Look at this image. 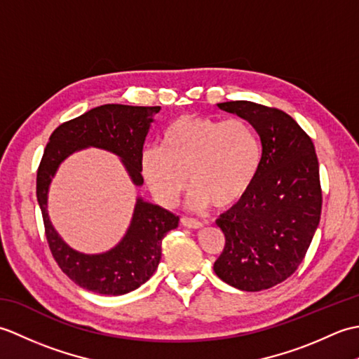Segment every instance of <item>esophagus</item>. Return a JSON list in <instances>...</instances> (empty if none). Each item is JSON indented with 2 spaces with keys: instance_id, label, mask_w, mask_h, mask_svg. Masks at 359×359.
I'll list each match as a JSON object with an SVG mask.
<instances>
[{
  "instance_id": "34e87169",
  "label": "esophagus",
  "mask_w": 359,
  "mask_h": 359,
  "mask_svg": "<svg viewBox=\"0 0 359 359\" xmlns=\"http://www.w3.org/2000/svg\"><path fill=\"white\" fill-rule=\"evenodd\" d=\"M182 225L187 226V228H191V230H199V228H202V222H199V220L196 219H191V217H182Z\"/></svg>"
}]
</instances>
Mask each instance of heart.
<instances>
[{"label":"heart","mask_w":359,"mask_h":359,"mask_svg":"<svg viewBox=\"0 0 359 359\" xmlns=\"http://www.w3.org/2000/svg\"><path fill=\"white\" fill-rule=\"evenodd\" d=\"M264 157L261 137L243 118L185 116L165 129L162 147L140 154V174L157 203L171 208L188 185L196 210L228 208L253 187Z\"/></svg>","instance_id":"b5f03b06"}]
</instances>
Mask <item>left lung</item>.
I'll return each mask as SVG.
<instances>
[{
    "label": "left lung",
    "instance_id": "obj_1",
    "mask_svg": "<svg viewBox=\"0 0 359 359\" xmlns=\"http://www.w3.org/2000/svg\"><path fill=\"white\" fill-rule=\"evenodd\" d=\"M217 106L256 129L264 157L250 191L216 220L225 248L215 273L242 292H261L292 276L313 239L323 207L318 157L284 111L245 100Z\"/></svg>",
    "mask_w": 359,
    "mask_h": 359
}]
</instances>
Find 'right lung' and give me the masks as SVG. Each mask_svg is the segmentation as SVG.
Segmentation results:
<instances>
[{
  "instance_id": "right-lung-1",
  "label": "right lung",
  "mask_w": 359,
  "mask_h": 359,
  "mask_svg": "<svg viewBox=\"0 0 359 359\" xmlns=\"http://www.w3.org/2000/svg\"><path fill=\"white\" fill-rule=\"evenodd\" d=\"M160 106L103 104L66 121L52 133L36 172V199L41 208L52 256L75 284L100 294H125L144 284L157 270L162 239L179 225V216L137 196L123 238L108 251L86 255L74 250L53 228L48 212L50 182L60 165L86 148L116 154L135 187L143 185L140 154Z\"/></svg>"
}]
</instances>
